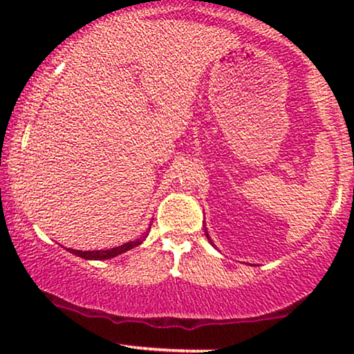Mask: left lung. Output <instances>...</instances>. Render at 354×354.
Instances as JSON below:
<instances>
[{"mask_svg": "<svg viewBox=\"0 0 354 354\" xmlns=\"http://www.w3.org/2000/svg\"><path fill=\"white\" fill-rule=\"evenodd\" d=\"M205 233H206V236H208V231H206V230H205ZM208 239H209V236H208ZM209 241H211V239H209Z\"/></svg>", "mask_w": 354, "mask_h": 354, "instance_id": "left-lung-1", "label": "left lung"}]
</instances>
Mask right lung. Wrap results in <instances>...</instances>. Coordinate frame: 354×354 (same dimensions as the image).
Here are the masks:
<instances>
[{
  "instance_id": "add662e5",
  "label": "right lung",
  "mask_w": 354,
  "mask_h": 354,
  "mask_svg": "<svg viewBox=\"0 0 354 354\" xmlns=\"http://www.w3.org/2000/svg\"><path fill=\"white\" fill-rule=\"evenodd\" d=\"M145 238L136 239V241H129L124 243V245L118 246V248H111V250H100V251H81V250H68L70 253L80 256V258L84 259H109V258H115V256L126 253L128 250H133V248L141 245Z\"/></svg>"
}]
</instances>
